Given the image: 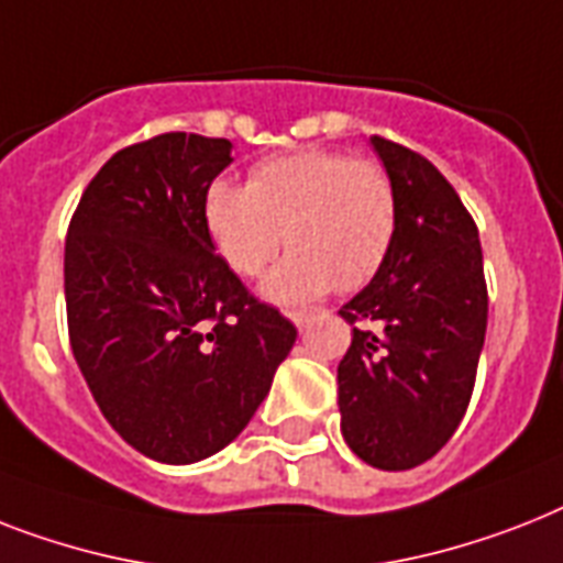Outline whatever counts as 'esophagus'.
Here are the masks:
<instances>
[{
    "label": "esophagus",
    "instance_id": "esophagus-1",
    "mask_svg": "<svg viewBox=\"0 0 563 563\" xmlns=\"http://www.w3.org/2000/svg\"><path fill=\"white\" fill-rule=\"evenodd\" d=\"M314 314H318L314 309H295V312H289V318L297 329H306L314 321Z\"/></svg>",
    "mask_w": 563,
    "mask_h": 563
}]
</instances>
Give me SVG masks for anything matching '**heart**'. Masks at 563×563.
Wrapping results in <instances>:
<instances>
[{"label": "heart", "instance_id": "1", "mask_svg": "<svg viewBox=\"0 0 563 563\" xmlns=\"http://www.w3.org/2000/svg\"><path fill=\"white\" fill-rule=\"evenodd\" d=\"M202 217L219 257L242 277L277 257L286 231L289 257L266 274L260 291L291 306L329 289H361L376 277L396 240L399 196L382 164L306 150L260 162L249 185L213 181Z\"/></svg>", "mask_w": 563, "mask_h": 563}]
</instances>
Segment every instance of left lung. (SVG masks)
<instances>
[{
    "instance_id": "1",
    "label": "left lung",
    "mask_w": 563,
    "mask_h": 563,
    "mask_svg": "<svg viewBox=\"0 0 563 563\" xmlns=\"http://www.w3.org/2000/svg\"><path fill=\"white\" fill-rule=\"evenodd\" d=\"M399 196L385 266L338 309L353 344L338 364L341 433L373 468L431 460L463 422L486 341L488 295L472 213L413 150L373 135Z\"/></svg>"
}]
</instances>
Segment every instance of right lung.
<instances>
[{
    "instance_id": "obj_1",
    "label": "right lung",
    "mask_w": 563,
    "mask_h": 563,
    "mask_svg": "<svg viewBox=\"0 0 563 563\" xmlns=\"http://www.w3.org/2000/svg\"><path fill=\"white\" fill-rule=\"evenodd\" d=\"M231 162V141L194 132L118 150L68 225L71 353L107 422L155 463L234 442L297 338L205 228V190Z\"/></svg>"
}]
</instances>
